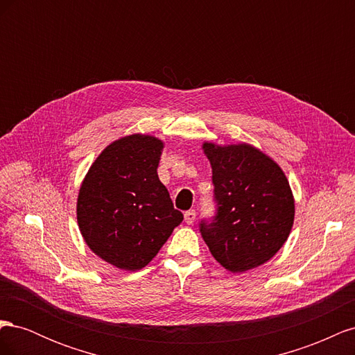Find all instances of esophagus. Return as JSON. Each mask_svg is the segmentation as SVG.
Here are the masks:
<instances>
[{
	"label": "esophagus",
	"mask_w": 355,
	"mask_h": 355,
	"mask_svg": "<svg viewBox=\"0 0 355 355\" xmlns=\"http://www.w3.org/2000/svg\"><path fill=\"white\" fill-rule=\"evenodd\" d=\"M184 218H185V222H187L188 225L194 223V220H196V210H188V211H185Z\"/></svg>",
	"instance_id": "1"
}]
</instances>
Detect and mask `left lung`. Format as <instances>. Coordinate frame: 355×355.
<instances>
[{
	"mask_svg": "<svg viewBox=\"0 0 355 355\" xmlns=\"http://www.w3.org/2000/svg\"><path fill=\"white\" fill-rule=\"evenodd\" d=\"M218 213L200 231L225 270L244 272L282 249L295 220V198L282 167L249 144L204 142Z\"/></svg>",
	"mask_w": 355,
	"mask_h": 355,
	"instance_id": "obj_1",
	"label": "left lung"
}]
</instances>
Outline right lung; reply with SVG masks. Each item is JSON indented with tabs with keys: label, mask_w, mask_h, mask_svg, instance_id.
<instances>
[{
	"label": "right lung",
	"mask_w": 355,
	"mask_h": 355,
	"mask_svg": "<svg viewBox=\"0 0 355 355\" xmlns=\"http://www.w3.org/2000/svg\"><path fill=\"white\" fill-rule=\"evenodd\" d=\"M163 148V141L149 135L116 139L94 159L80 187L83 239L120 270H142L184 220L157 175Z\"/></svg>",
	"instance_id": "1"
}]
</instances>
